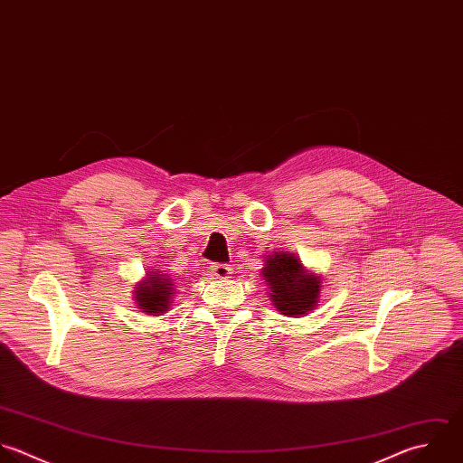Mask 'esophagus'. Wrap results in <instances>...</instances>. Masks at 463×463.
I'll use <instances>...</instances> for the list:
<instances>
[{"label":"esophagus","mask_w":463,"mask_h":463,"mask_svg":"<svg viewBox=\"0 0 463 463\" xmlns=\"http://www.w3.org/2000/svg\"><path fill=\"white\" fill-rule=\"evenodd\" d=\"M211 272L214 278H220V279H225L232 274V267L227 265V263H213L211 265Z\"/></svg>","instance_id":"1"}]
</instances>
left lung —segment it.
<instances>
[{
    "instance_id": "1",
    "label": "left lung",
    "mask_w": 463,
    "mask_h": 463,
    "mask_svg": "<svg viewBox=\"0 0 463 463\" xmlns=\"http://www.w3.org/2000/svg\"><path fill=\"white\" fill-rule=\"evenodd\" d=\"M263 278L272 290L276 308L287 316H303L312 310L319 298V278L308 276L294 254L278 252L267 260Z\"/></svg>"
}]
</instances>
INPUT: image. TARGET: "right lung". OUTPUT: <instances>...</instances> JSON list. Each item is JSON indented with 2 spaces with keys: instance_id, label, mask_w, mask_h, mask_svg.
<instances>
[{
  "instance_id": "add662e5",
  "label": "right lung",
  "mask_w": 463,
  "mask_h": 463,
  "mask_svg": "<svg viewBox=\"0 0 463 463\" xmlns=\"http://www.w3.org/2000/svg\"><path fill=\"white\" fill-rule=\"evenodd\" d=\"M173 287L171 281L165 279L162 274H155L153 278H147L142 285L137 287L135 299L142 312L149 316H160L167 312V307L171 303Z\"/></svg>"
}]
</instances>
